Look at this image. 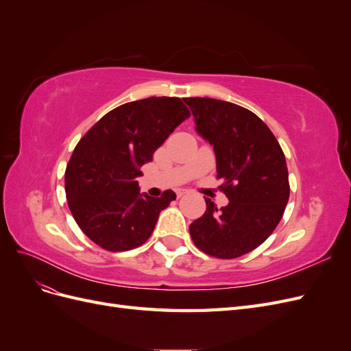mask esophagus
I'll return each instance as SVG.
<instances>
[{
	"instance_id": "34e87169",
	"label": "esophagus",
	"mask_w": 351,
	"mask_h": 351,
	"mask_svg": "<svg viewBox=\"0 0 351 351\" xmlns=\"http://www.w3.org/2000/svg\"><path fill=\"white\" fill-rule=\"evenodd\" d=\"M186 193H187L186 189H178V190H177V196H178V197H182V196L186 195Z\"/></svg>"
}]
</instances>
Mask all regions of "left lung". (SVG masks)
Instances as JSON below:
<instances>
[{"instance_id": "1", "label": "left lung", "mask_w": 351, "mask_h": 351, "mask_svg": "<svg viewBox=\"0 0 351 351\" xmlns=\"http://www.w3.org/2000/svg\"><path fill=\"white\" fill-rule=\"evenodd\" d=\"M196 132L214 146L217 178L228 205L205 199L206 210L190 224L196 247L234 259L267 240L290 197L289 169L278 141L256 114L227 101L184 98Z\"/></svg>"}]
</instances>
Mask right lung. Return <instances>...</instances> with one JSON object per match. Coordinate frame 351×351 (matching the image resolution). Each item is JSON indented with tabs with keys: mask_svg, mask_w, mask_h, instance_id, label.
Instances as JSON below:
<instances>
[{
	"mask_svg": "<svg viewBox=\"0 0 351 351\" xmlns=\"http://www.w3.org/2000/svg\"><path fill=\"white\" fill-rule=\"evenodd\" d=\"M190 117L180 98L151 97L114 108L74 147L66 168V196L74 221L110 252L139 247L151 237L161 210L176 200L141 193L136 177L177 125Z\"/></svg>",
	"mask_w": 351,
	"mask_h": 351,
	"instance_id": "add662e5",
	"label": "right lung"
}]
</instances>
